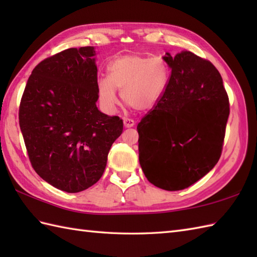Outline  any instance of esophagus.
<instances>
[{
  "instance_id": "esophagus-1",
  "label": "esophagus",
  "mask_w": 257,
  "mask_h": 257,
  "mask_svg": "<svg viewBox=\"0 0 257 257\" xmlns=\"http://www.w3.org/2000/svg\"><path fill=\"white\" fill-rule=\"evenodd\" d=\"M123 124L125 128H132L135 125V121L130 118H123Z\"/></svg>"
}]
</instances>
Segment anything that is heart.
Returning a JSON list of instances; mask_svg holds the SVG:
<instances>
[{"label": "heart", "mask_w": 257, "mask_h": 257, "mask_svg": "<svg viewBox=\"0 0 257 257\" xmlns=\"http://www.w3.org/2000/svg\"><path fill=\"white\" fill-rule=\"evenodd\" d=\"M170 78L171 68L165 59L139 54L119 56L108 64L107 77L97 79L98 100L103 110L112 113L119 90L122 100L135 109L151 110L165 95Z\"/></svg>", "instance_id": "obj_1"}]
</instances>
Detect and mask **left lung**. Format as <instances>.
<instances>
[{"mask_svg":"<svg viewBox=\"0 0 257 257\" xmlns=\"http://www.w3.org/2000/svg\"><path fill=\"white\" fill-rule=\"evenodd\" d=\"M163 59L171 78L141 119L139 162L148 181L167 191L189 188L219 161L230 103L219 70L191 52Z\"/></svg>","mask_w":257,"mask_h":257,"instance_id":"left-lung-1","label":"left lung"}]
</instances>
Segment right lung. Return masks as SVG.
I'll return each mask as SVG.
<instances>
[{"instance_id":"right-lung-1","label":"right lung","mask_w":257,"mask_h":257,"mask_svg":"<svg viewBox=\"0 0 257 257\" xmlns=\"http://www.w3.org/2000/svg\"><path fill=\"white\" fill-rule=\"evenodd\" d=\"M92 46L68 48L33 69L19 120L31 165L47 183L80 192L102 176L110 147L122 133L118 116L98 110Z\"/></svg>"}]
</instances>
